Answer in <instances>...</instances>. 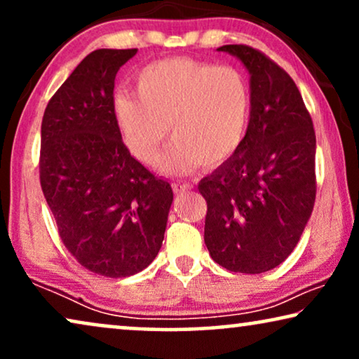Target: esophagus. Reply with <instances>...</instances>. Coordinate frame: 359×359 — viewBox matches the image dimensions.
<instances>
[{
    "mask_svg": "<svg viewBox=\"0 0 359 359\" xmlns=\"http://www.w3.org/2000/svg\"><path fill=\"white\" fill-rule=\"evenodd\" d=\"M189 189H193V184H191V183H184V181H178V183H173L175 194L186 193V191H189Z\"/></svg>",
    "mask_w": 359,
    "mask_h": 359,
    "instance_id": "34e87169",
    "label": "esophagus"
}]
</instances>
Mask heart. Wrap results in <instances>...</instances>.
<instances>
[{
  "instance_id": "b5f03b06",
  "label": "heart",
  "mask_w": 359,
  "mask_h": 359,
  "mask_svg": "<svg viewBox=\"0 0 359 359\" xmlns=\"http://www.w3.org/2000/svg\"><path fill=\"white\" fill-rule=\"evenodd\" d=\"M135 90L139 97H116L114 116L126 147L142 163H156L168 127L173 144L161 160L166 173L214 168L242 144L252 93L237 68L168 58L142 68Z\"/></svg>"
}]
</instances>
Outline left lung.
Instances as JSON below:
<instances>
[{
	"mask_svg": "<svg viewBox=\"0 0 359 359\" xmlns=\"http://www.w3.org/2000/svg\"><path fill=\"white\" fill-rule=\"evenodd\" d=\"M219 50L252 75L247 134L235 154L201 180L208 203L204 242L233 273L281 264L301 238L316 203V130L296 83L262 50L245 43Z\"/></svg>",
	"mask_w": 359,
	"mask_h": 359,
	"instance_id": "1",
	"label": "left lung"
}]
</instances>
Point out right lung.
Returning a JSON list of instances; mask_svg holds the SVG:
<instances>
[{"instance_id": "obj_1", "label": "right lung", "mask_w": 359, "mask_h": 359, "mask_svg": "<svg viewBox=\"0 0 359 359\" xmlns=\"http://www.w3.org/2000/svg\"><path fill=\"white\" fill-rule=\"evenodd\" d=\"M137 48H100L50 97L41 127L42 193L81 266L126 278L154 262L173 203L168 181L130 155L114 116V80Z\"/></svg>"}]
</instances>
